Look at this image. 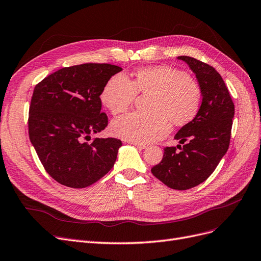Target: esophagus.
I'll return each instance as SVG.
<instances>
[{"instance_id":"1","label":"esophagus","mask_w":261,"mask_h":261,"mask_svg":"<svg viewBox=\"0 0 261 261\" xmlns=\"http://www.w3.org/2000/svg\"><path fill=\"white\" fill-rule=\"evenodd\" d=\"M130 143H132V144H134L135 147L138 148V149H145V148L148 147V145H147V144H144V143H139V142H130Z\"/></svg>"}]
</instances>
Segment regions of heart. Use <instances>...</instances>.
I'll use <instances>...</instances> for the list:
<instances>
[{
  "instance_id": "heart-1",
  "label": "heart",
  "mask_w": 261,
  "mask_h": 261,
  "mask_svg": "<svg viewBox=\"0 0 261 261\" xmlns=\"http://www.w3.org/2000/svg\"><path fill=\"white\" fill-rule=\"evenodd\" d=\"M149 96V111H134L113 121L116 136L132 142L149 143L169 132V121L184 126L197 116L201 102V90L186 72L168 65L144 67L134 72L133 80L118 74L103 86L101 101L118 116L126 111L137 95Z\"/></svg>"
}]
</instances>
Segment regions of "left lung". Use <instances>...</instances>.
<instances>
[{
  "mask_svg": "<svg viewBox=\"0 0 261 261\" xmlns=\"http://www.w3.org/2000/svg\"><path fill=\"white\" fill-rule=\"evenodd\" d=\"M178 59L186 62L196 74L202 102L195 119L174 136L183 147L165 148L163 160L151 171L170 189L185 191L209 178L226 154L230 143L234 105L214 67L192 57Z\"/></svg>",
  "mask_w": 261,
  "mask_h": 261,
  "instance_id": "8db88e82",
  "label": "left lung"
}]
</instances>
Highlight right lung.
Listing matches in <instances>:
<instances>
[{"instance_id": "obj_1", "label": "right lung", "mask_w": 261, "mask_h": 261, "mask_svg": "<svg viewBox=\"0 0 261 261\" xmlns=\"http://www.w3.org/2000/svg\"><path fill=\"white\" fill-rule=\"evenodd\" d=\"M121 70L105 63L74 65L35 86L29 136L45 170L60 184L83 189L101 179L116 163L120 139L89 140L108 125L107 114L100 111V94L106 82Z\"/></svg>"}]
</instances>
